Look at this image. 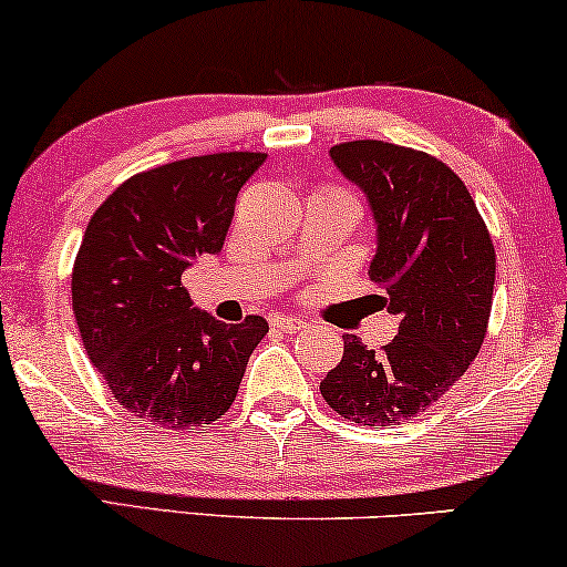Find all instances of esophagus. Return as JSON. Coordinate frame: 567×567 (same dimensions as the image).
<instances>
[{"instance_id":"esophagus-1","label":"esophagus","mask_w":567,"mask_h":567,"mask_svg":"<svg viewBox=\"0 0 567 567\" xmlns=\"http://www.w3.org/2000/svg\"><path fill=\"white\" fill-rule=\"evenodd\" d=\"M275 327L279 332H300V329H306V321L303 319H296V317H277L275 319Z\"/></svg>"}]
</instances>
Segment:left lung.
<instances>
[{
    "instance_id": "left-lung-1",
    "label": "left lung",
    "mask_w": 567,
    "mask_h": 567,
    "mask_svg": "<svg viewBox=\"0 0 567 567\" xmlns=\"http://www.w3.org/2000/svg\"><path fill=\"white\" fill-rule=\"evenodd\" d=\"M329 154L374 212L369 277L400 327L377 353L342 334V361L319 390L342 419L398 426L436 403L482 350L497 264L492 235L465 183L432 154L374 138L337 143Z\"/></svg>"
}]
</instances>
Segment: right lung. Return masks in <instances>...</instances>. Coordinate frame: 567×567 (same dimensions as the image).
I'll list each match as a JSON object with an SVG mask.
<instances>
[{
	"label": "right lung",
	"instance_id": "right-lung-1",
	"mask_svg": "<svg viewBox=\"0 0 567 567\" xmlns=\"http://www.w3.org/2000/svg\"><path fill=\"white\" fill-rule=\"evenodd\" d=\"M261 152L159 164L99 206L73 264V311L91 363L127 413L185 432L221 419L248 358L269 332L261 317L225 324L190 303L183 271L219 254L235 198Z\"/></svg>",
	"mask_w": 567,
	"mask_h": 567
}]
</instances>
